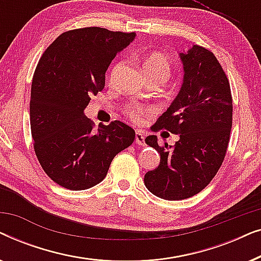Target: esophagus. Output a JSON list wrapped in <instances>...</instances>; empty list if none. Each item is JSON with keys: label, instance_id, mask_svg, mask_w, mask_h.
<instances>
[{"label": "esophagus", "instance_id": "34e87169", "mask_svg": "<svg viewBox=\"0 0 261 261\" xmlns=\"http://www.w3.org/2000/svg\"><path fill=\"white\" fill-rule=\"evenodd\" d=\"M135 142H137L138 145H145V135L142 134V132L138 130L137 133H135Z\"/></svg>", "mask_w": 261, "mask_h": 261}]
</instances>
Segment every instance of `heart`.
Here are the masks:
<instances>
[{"instance_id": "b5f03b06", "label": "heart", "mask_w": 261, "mask_h": 261, "mask_svg": "<svg viewBox=\"0 0 261 261\" xmlns=\"http://www.w3.org/2000/svg\"><path fill=\"white\" fill-rule=\"evenodd\" d=\"M120 67L121 64H116L113 69V74L115 73ZM142 70H144L145 76H147V74H159V76H163L166 80L170 73V63L169 60H167L163 55H160V53H151V55L145 59L144 64H142ZM127 113L132 119L138 121L140 120V117L144 112H142V109L139 108H128Z\"/></svg>"}]
</instances>
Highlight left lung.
<instances>
[{"instance_id": "obj_1", "label": "left lung", "mask_w": 261, "mask_h": 261, "mask_svg": "<svg viewBox=\"0 0 261 261\" xmlns=\"http://www.w3.org/2000/svg\"><path fill=\"white\" fill-rule=\"evenodd\" d=\"M183 84L176 98L151 129L179 135L176 144L145 142L160 154L156 169L145 174L146 188L156 197L179 201L201 192L222 165L233 120L229 81L213 52L194 45L179 53Z\"/></svg>"}]
</instances>
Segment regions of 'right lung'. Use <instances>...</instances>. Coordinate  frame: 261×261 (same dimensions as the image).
Returning <instances> with one entry per match:
<instances>
[{
	"label": "right lung",
	"instance_id": "1",
	"mask_svg": "<svg viewBox=\"0 0 261 261\" xmlns=\"http://www.w3.org/2000/svg\"><path fill=\"white\" fill-rule=\"evenodd\" d=\"M135 33L85 27L64 32L46 48L32 82L30 116L34 151L42 170L70 190L101 183L117 153L135 139L121 121L108 126L84 115L91 95L106 84V71Z\"/></svg>",
	"mask_w": 261,
	"mask_h": 261
}]
</instances>
